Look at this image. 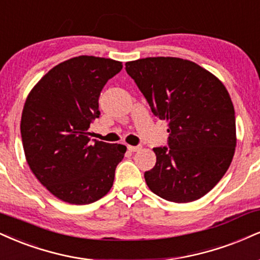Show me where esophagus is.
Wrapping results in <instances>:
<instances>
[{
	"label": "esophagus",
	"mask_w": 260,
	"mask_h": 260,
	"mask_svg": "<svg viewBox=\"0 0 260 260\" xmlns=\"http://www.w3.org/2000/svg\"><path fill=\"white\" fill-rule=\"evenodd\" d=\"M127 149L129 150L131 152H136V151H139L140 150V146H133V145H128Z\"/></svg>",
	"instance_id": "1"
}]
</instances>
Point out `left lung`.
<instances>
[{
  "label": "left lung",
  "instance_id": "left-lung-1",
  "mask_svg": "<svg viewBox=\"0 0 260 260\" xmlns=\"http://www.w3.org/2000/svg\"><path fill=\"white\" fill-rule=\"evenodd\" d=\"M126 71L168 123V146L154 148L156 165L144 173L152 192L167 201L199 200L228 171L236 146L235 110L214 75L180 58H144Z\"/></svg>",
  "mask_w": 260,
  "mask_h": 260
}]
</instances>
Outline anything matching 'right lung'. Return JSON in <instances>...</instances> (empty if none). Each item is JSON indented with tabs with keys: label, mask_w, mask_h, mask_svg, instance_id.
Returning <instances> with one entry per match:
<instances>
[{
	"label": "right lung",
	"mask_w": 260,
	"mask_h": 260,
	"mask_svg": "<svg viewBox=\"0 0 260 260\" xmlns=\"http://www.w3.org/2000/svg\"><path fill=\"white\" fill-rule=\"evenodd\" d=\"M122 70L112 59L80 55L49 70L31 90L20 122L30 170L55 198L73 205L98 201L111 189L127 148L90 138L99 96Z\"/></svg>",
	"instance_id": "add662e5"
}]
</instances>
